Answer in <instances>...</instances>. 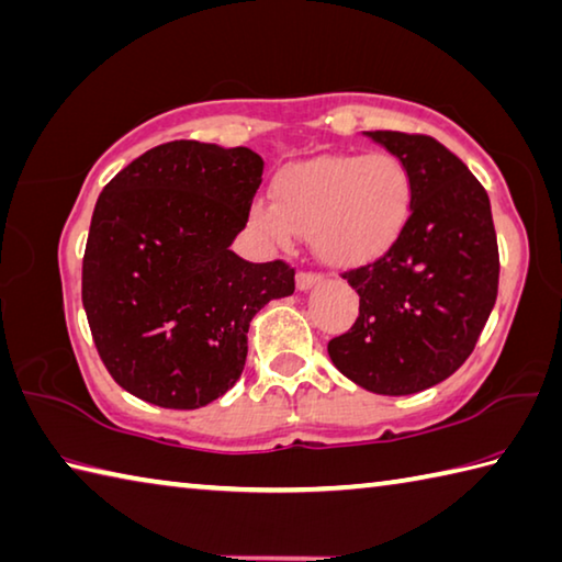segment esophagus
Returning a JSON list of instances; mask_svg holds the SVG:
<instances>
[{
  "instance_id": "1",
  "label": "esophagus",
  "mask_w": 562,
  "mask_h": 562,
  "mask_svg": "<svg viewBox=\"0 0 562 562\" xmlns=\"http://www.w3.org/2000/svg\"><path fill=\"white\" fill-rule=\"evenodd\" d=\"M322 280V274H316V272H312V270H300L297 272V290H312L316 282Z\"/></svg>"
}]
</instances>
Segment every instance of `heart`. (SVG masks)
I'll use <instances>...</instances> for the list:
<instances>
[{
    "instance_id": "obj_1",
    "label": "heart",
    "mask_w": 562,
    "mask_h": 562,
    "mask_svg": "<svg viewBox=\"0 0 562 562\" xmlns=\"http://www.w3.org/2000/svg\"><path fill=\"white\" fill-rule=\"evenodd\" d=\"M413 211V179L387 151L329 155L282 169L270 203L250 206L252 226L274 240L304 233L329 265H361L401 238Z\"/></svg>"
}]
</instances>
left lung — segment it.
<instances>
[{"mask_svg":"<svg viewBox=\"0 0 562 562\" xmlns=\"http://www.w3.org/2000/svg\"><path fill=\"white\" fill-rule=\"evenodd\" d=\"M413 179L405 231L379 260L346 270L359 316L326 346L346 379L379 395L432 387L474 351L498 292V246L482 183L427 135L375 130Z\"/></svg>","mask_w":562,"mask_h":562,"instance_id":"left-lung-1","label":"left lung"}]
</instances>
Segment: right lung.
I'll use <instances>...</instances> for the list:
<instances>
[{
  "mask_svg": "<svg viewBox=\"0 0 562 562\" xmlns=\"http://www.w3.org/2000/svg\"><path fill=\"white\" fill-rule=\"evenodd\" d=\"M262 181L248 147L177 139L145 151L98 196L83 307L117 385L171 411L209 405L240 379L252 316L294 292L288 262L231 250Z\"/></svg>",
  "mask_w": 562,
  "mask_h": 562,
  "instance_id": "right-lung-1",
  "label": "right lung"
}]
</instances>
